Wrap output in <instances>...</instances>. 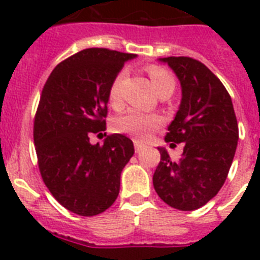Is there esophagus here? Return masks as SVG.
Returning a JSON list of instances; mask_svg holds the SVG:
<instances>
[{
    "instance_id": "1",
    "label": "esophagus",
    "mask_w": 260,
    "mask_h": 260,
    "mask_svg": "<svg viewBox=\"0 0 260 260\" xmlns=\"http://www.w3.org/2000/svg\"><path fill=\"white\" fill-rule=\"evenodd\" d=\"M134 144H135V151H136L138 154H139V152H142V150L144 148V146H143L142 143L139 142V140H135Z\"/></svg>"
}]
</instances>
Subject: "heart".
Instances as JSON below:
<instances>
[{"label":"heart","instance_id":"obj_1","mask_svg":"<svg viewBox=\"0 0 260 260\" xmlns=\"http://www.w3.org/2000/svg\"><path fill=\"white\" fill-rule=\"evenodd\" d=\"M151 82L158 94L170 90L174 91L175 89V79L170 71L158 66H151L148 69ZM125 78V71H120L113 78L108 91L110 105L113 108L121 106V85ZM163 124L162 117L155 113H143L139 110H128L126 113L114 118L113 129L117 134H124L134 136L138 140H146L152 131L158 129Z\"/></svg>","mask_w":260,"mask_h":260}]
</instances>
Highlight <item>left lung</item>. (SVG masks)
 <instances>
[{
  "mask_svg": "<svg viewBox=\"0 0 260 260\" xmlns=\"http://www.w3.org/2000/svg\"><path fill=\"white\" fill-rule=\"evenodd\" d=\"M159 60L166 62L181 82V105L165 140L171 147L183 143V154L171 160L166 148L159 147L160 162L152 182L167 205L196 210L225 182L238 147V120L230 93L204 63L189 56Z\"/></svg>",
  "mask_w": 260,
  "mask_h": 260,
  "instance_id": "obj_1",
  "label": "left lung"
}]
</instances>
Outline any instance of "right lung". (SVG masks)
I'll return each instance as SVG.
<instances>
[{
  "instance_id": "1",
  "label": "right lung",
  "mask_w": 260,
  "mask_h": 260,
  "mask_svg": "<svg viewBox=\"0 0 260 260\" xmlns=\"http://www.w3.org/2000/svg\"><path fill=\"white\" fill-rule=\"evenodd\" d=\"M134 58L86 48L59 63L43 87L34 122L39 170L55 200L79 216L112 206L135 152L132 140L120 134L108 135L104 146L90 143L91 135L106 129L110 83Z\"/></svg>"
}]
</instances>
